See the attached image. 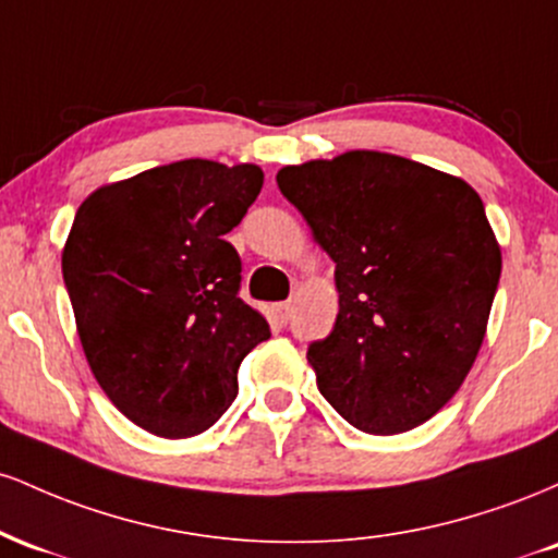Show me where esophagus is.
Here are the masks:
<instances>
[{
  "label": "esophagus",
  "mask_w": 558,
  "mask_h": 558,
  "mask_svg": "<svg viewBox=\"0 0 558 558\" xmlns=\"http://www.w3.org/2000/svg\"><path fill=\"white\" fill-rule=\"evenodd\" d=\"M275 317H278L280 325H286L288 319H291V304H288V301H283V304L275 306Z\"/></svg>",
  "instance_id": "esophagus-1"
}]
</instances>
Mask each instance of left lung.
<instances>
[{"label": "left lung", "mask_w": 558, "mask_h": 558, "mask_svg": "<svg viewBox=\"0 0 558 558\" xmlns=\"http://www.w3.org/2000/svg\"><path fill=\"white\" fill-rule=\"evenodd\" d=\"M278 189L336 262V325L306 351L319 393L362 433L427 422L475 364L501 278L483 198L364 149L283 168Z\"/></svg>", "instance_id": "8db88e82"}]
</instances>
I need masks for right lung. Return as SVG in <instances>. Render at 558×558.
Masks as SVG:
<instances>
[{
	"label": "right lung",
	"instance_id": "1",
	"mask_svg": "<svg viewBox=\"0 0 558 558\" xmlns=\"http://www.w3.org/2000/svg\"><path fill=\"white\" fill-rule=\"evenodd\" d=\"M257 165L181 159L96 189L75 213L62 278L83 354L128 420L162 438L213 427L270 325L239 299L226 241L259 196Z\"/></svg>",
	"mask_w": 558,
	"mask_h": 558
}]
</instances>
